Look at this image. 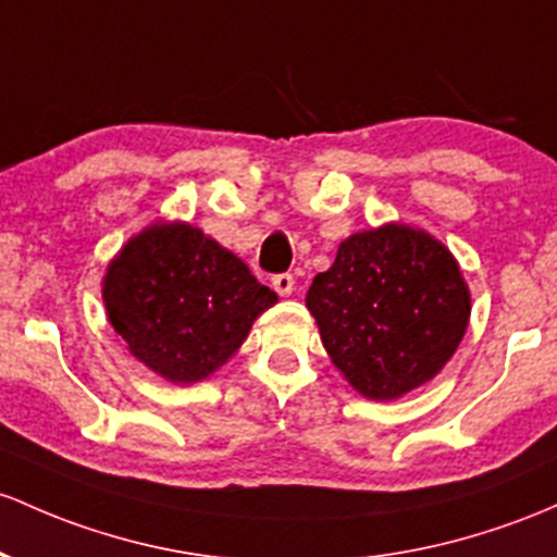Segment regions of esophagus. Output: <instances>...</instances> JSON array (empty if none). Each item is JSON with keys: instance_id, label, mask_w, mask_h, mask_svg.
Masks as SVG:
<instances>
[{"instance_id": "1", "label": "esophagus", "mask_w": 557, "mask_h": 557, "mask_svg": "<svg viewBox=\"0 0 557 557\" xmlns=\"http://www.w3.org/2000/svg\"><path fill=\"white\" fill-rule=\"evenodd\" d=\"M272 285H274V290L280 293V296H290V293L296 290V280H293V274H290V272L274 274V277H272Z\"/></svg>"}]
</instances>
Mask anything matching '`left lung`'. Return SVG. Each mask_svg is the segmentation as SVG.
<instances>
[{
	"label": "left lung",
	"instance_id": "8db88e82",
	"mask_svg": "<svg viewBox=\"0 0 557 557\" xmlns=\"http://www.w3.org/2000/svg\"><path fill=\"white\" fill-rule=\"evenodd\" d=\"M333 364L359 394L399 399L431 381L462 341L470 293L425 232L386 224L341 243L307 293Z\"/></svg>",
	"mask_w": 557,
	"mask_h": 557
}]
</instances>
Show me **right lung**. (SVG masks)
<instances>
[{"label": "right lung", "instance_id": "obj_1", "mask_svg": "<svg viewBox=\"0 0 557 557\" xmlns=\"http://www.w3.org/2000/svg\"><path fill=\"white\" fill-rule=\"evenodd\" d=\"M102 298L139 362L171 383H195L240 348L277 293L198 227L152 224L110 261Z\"/></svg>", "mask_w": 557, "mask_h": 557}]
</instances>
